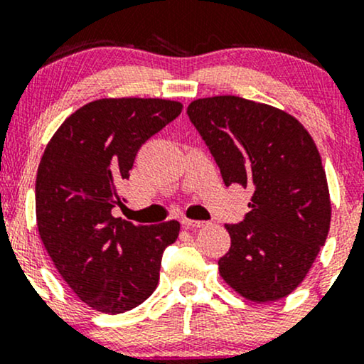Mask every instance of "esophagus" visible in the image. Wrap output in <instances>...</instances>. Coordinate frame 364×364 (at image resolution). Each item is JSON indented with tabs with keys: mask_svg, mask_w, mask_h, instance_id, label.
Masks as SVG:
<instances>
[{
	"mask_svg": "<svg viewBox=\"0 0 364 364\" xmlns=\"http://www.w3.org/2000/svg\"><path fill=\"white\" fill-rule=\"evenodd\" d=\"M183 225H185L186 229H196V228H203L207 223L205 220H191V219H183L181 220Z\"/></svg>",
	"mask_w": 364,
	"mask_h": 364,
	"instance_id": "34e87169",
	"label": "esophagus"
}]
</instances>
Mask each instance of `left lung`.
<instances>
[{
    "mask_svg": "<svg viewBox=\"0 0 364 364\" xmlns=\"http://www.w3.org/2000/svg\"><path fill=\"white\" fill-rule=\"evenodd\" d=\"M186 112L224 185L253 190L245 219L225 224L231 248L219 274L250 301L286 298L306 277L330 228L327 176L315 141L287 112L236 95L196 99Z\"/></svg>",
    "mask_w": 364,
    "mask_h": 364,
    "instance_id": "left-lung-1",
    "label": "left lung"
}]
</instances>
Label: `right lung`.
Returning a JSON list of instances; mask_svg holds the SVG:
<instances>
[{
  "instance_id": "1",
  "label": "right lung",
  "mask_w": 364,
  "mask_h": 364,
  "mask_svg": "<svg viewBox=\"0 0 364 364\" xmlns=\"http://www.w3.org/2000/svg\"><path fill=\"white\" fill-rule=\"evenodd\" d=\"M181 109L166 99H99L66 118L44 150L36 181L39 236L61 277L94 310L128 311L156 291L179 223L135 225L111 210L123 205L118 188L136 152Z\"/></svg>"
}]
</instances>
